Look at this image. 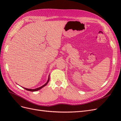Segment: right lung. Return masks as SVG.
Instances as JSON below:
<instances>
[{
    "label": "right lung",
    "instance_id": "1",
    "mask_svg": "<svg viewBox=\"0 0 121 121\" xmlns=\"http://www.w3.org/2000/svg\"><path fill=\"white\" fill-rule=\"evenodd\" d=\"M49 81V75L48 80H47V82H46L45 84H44L43 85H42V86H41V87H38V88H36V89H28V88H24V87H23V88H24L25 89L27 90H28V91H32V92H34V91H38V90H40V89H41V88H42L43 87L47 85V83H48Z\"/></svg>",
    "mask_w": 121,
    "mask_h": 121
}]
</instances>
